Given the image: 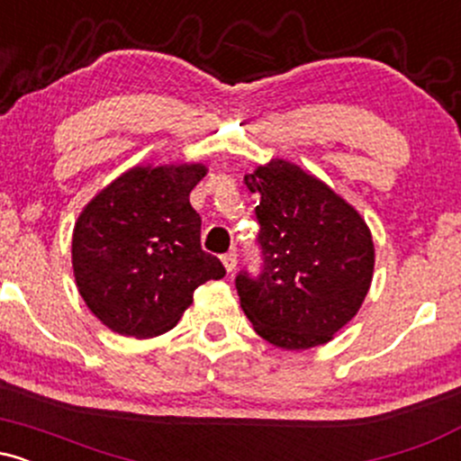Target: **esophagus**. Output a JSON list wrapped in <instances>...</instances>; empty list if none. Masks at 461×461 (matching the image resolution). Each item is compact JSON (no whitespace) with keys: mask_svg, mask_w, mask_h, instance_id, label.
<instances>
[{"mask_svg":"<svg viewBox=\"0 0 461 461\" xmlns=\"http://www.w3.org/2000/svg\"><path fill=\"white\" fill-rule=\"evenodd\" d=\"M223 264H225L227 273H234V271H236V264H238V256H236V251L225 253V256H223Z\"/></svg>","mask_w":461,"mask_h":461,"instance_id":"esophagus-1","label":"esophagus"}]
</instances>
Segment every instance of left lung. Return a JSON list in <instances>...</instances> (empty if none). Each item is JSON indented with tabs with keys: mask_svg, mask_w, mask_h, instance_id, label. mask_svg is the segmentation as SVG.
Returning a JSON list of instances; mask_svg holds the SVG:
<instances>
[{
	"mask_svg": "<svg viewBox=\"0 0 461 461\" xmlns=\"http://www.w3.org/2000/svg\"><path fill=\"white\" fill-rule=\"evenodd\" d=\"M245 184L260 193L262 267L236 275L242 310L275 347L325 345L368 293L375 267L368 227L330 186L285 160L260 167Z\"/></svg>",
	"mask_w": 461,
	"mask_h": 461,
	"instance_id": "left-lung-1",
	"label": "left lung"
}]
</instances>
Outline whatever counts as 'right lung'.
Segmentation results:
<instances>
[{
  "mask_svg": "<svg viewBox=\"0 0 461 461\" xmlns=\"http://www.w3.org/2000/svg\"><path fill=\"white\" fill-rule=\"evenodd\" d=\"M201 164L136 167L79 214L73 230L77 290L104 325L131 338L173 330L194 290L225 267L201 249V216L190 190Z\"/></svg>",
  "mask_w": 461,
  "mask_h": 461,
  "instance_id": "obj_1",
  "label": "right lung"
}]
</instances>
